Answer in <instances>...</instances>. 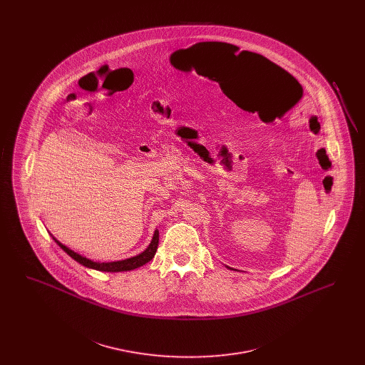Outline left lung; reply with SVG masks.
Segmentation results:
<instances>
[{"mask_svg":"<svg viewBox=\"0 0 365 365\" xmlns=\"http://www.w3.org/2000/svg\"><path fill=\"white\" fill-rule=\"evenodd\" d=\"M241 53H245V54H247V53H252V52H247V51H246V52H245V51H242V52ZM252 54H256V53H252ZM257 56H260V54H257ZM261 57H264V56H261ZM264 58H265V57H264ZM267 60H268V58H267ZM268 61H269V60H268ZM271 63H272V61H271ZM272 64H275V63H272ZM275 66H277V64H275ZM277 67H278V66H277ZM279 68H280V67H279Z\"/></svg>","mask_w":365,"mask_h":365,"instance_id":"1","label":"left lung"}]
</instances>
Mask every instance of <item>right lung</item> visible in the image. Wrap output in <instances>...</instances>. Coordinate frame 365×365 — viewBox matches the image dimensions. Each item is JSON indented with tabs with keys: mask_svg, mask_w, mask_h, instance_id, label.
<instances>
[{
	"mask_svg": "<svg viewBox=\"0 0 365 365\" xmlns=\"http://www.w3.org/2000/svg\"><path fill=\"white\" fill-rule=\"evenodd\" d=\"M53 240L70 257H72L75 261H78L79 264L85 265L87 268L97 269V271H104V272H123V271H131V269L138 268L140 265H145L146 262H149V261L155 257L157 246H158V230L155 231V235L152 238L150 245L140 255L135 256V257H131V259H125V260L122 261H112V262H97V261L90 260L87 257L81 256L79 253L71 250L70 247H67L66 245H63L60 241H57L54 237H53Z\"/></svg>",
	"mask_w": 365,
	"mask_h": 365,
	"instance_id": "add662e5",
	"label": "right lung"
}]
</instances>
